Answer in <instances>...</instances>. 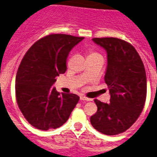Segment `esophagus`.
<instances>
[{"instance_id":"esophagus-1","label":"esophagus","mask_w":157,"mask_h":157,"mask_svg":"<svg viewBox=\"0 0 157 157\" xmlns=\"http://www.w3.org/2000/svg\"><path fill=\"white\" fill-rule=\"evenodd\" d=\"M80 99H81V101H90L91 99L88 98H86V97L85 96H81L80 97Z\"/></svg>"}]
</instances>
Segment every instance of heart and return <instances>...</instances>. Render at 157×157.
Returning a JSON list of instances; mask_svg holds the SVG:
<instances>
[{
    "instance_id": "1",
    "label": "heart",
    "mask_w": 157,
    "mask_h": 157,
    "mask_svg": "<svg viewBox=\"0 0 157 157\" xmlns=\"http://www.w3.org/2000/svg\"><path fill=\"white\" fill-rule=\"evenodd\" d=\"M95 58H102L101 55L94 49H90L88 52V59H95Z\"/></svg>"
}]
</instances>
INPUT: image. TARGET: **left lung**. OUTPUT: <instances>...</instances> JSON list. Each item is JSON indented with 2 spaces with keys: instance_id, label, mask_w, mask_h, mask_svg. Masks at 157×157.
<instances>
[{
  "instance_id": "8db88e82",
  "label": "left lung",
  "mask_w": 157,
  "mask_h": 157,
  "mask_svg": "<svg viewBox=\"0 0 157 157\" xmlns=\"http://www.w3.org/2000/svg\"><path fill=\"white\" fill-rule=\"evenodd\" d=\"M93 41L107 52L105 82L109 103L98 99L96 114L90 117L99 132L114 136L126 132L140 115L147 96V77L140 55L131 43L117 38H94Z\"/></svg>"
}]
</instances>
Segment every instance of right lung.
Wrapping results in <instances>:
<instances>
[{
	"label": "right lung",
	"instance_id": "add662e5",
	"mask_svg": "<svg viewBox=\"0 0 157 157\" xmlns=\"http://www.w3.org/2000/svg\"><path fill=\"white\" fill-rule=\"evenodd\" d=\"M84 37L51 34L33 44L17 72V103L25 118L37 129L48 131L67 122L78 102L74 94H62L52 86L67 70V56Z\"/></svg>",
	"mask_w": 157,
	"mask_h": 157
}]
</instances>
